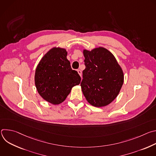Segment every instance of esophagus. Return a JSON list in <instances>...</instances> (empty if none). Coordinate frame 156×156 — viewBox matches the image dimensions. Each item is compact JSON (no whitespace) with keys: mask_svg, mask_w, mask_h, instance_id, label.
Returning a JSON list of instances; mask_svg holds the SVG:
<instances>
[{"mask_svg":"<svg viewBox=\"0 0 156 156\" xmlns=\"http://www.w3.org/2000/svg\"><path fill=\"white\" fill-rule=\"evenodd\" d=\"M77 72H78V74L80 75V76H81V74H82V72L80 70H77Z\"/></svg>","mask_w":156,"mask_h":156,"instance_id":"1","label":"esophagus"}]
</instances>
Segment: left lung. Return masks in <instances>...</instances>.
<instances>
[{
	"label": "left lung",
	"instance_id": "left-lung-1",
	"mask_svg": "<svg viewBox=\"0 0 156 156\" xmlns=\"http://www.w3.org/2000/svg\"><path fill=\"white\" fill-rule=\"evenodd\" d=\"M82 91L93 106L107 105L118 96L123 83V71L114 55L104 48L84 50Z\"/></svg>",
	"mask_w": 156,
	"mask_h": 156
}]
</instances>
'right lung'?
I'll return each instance as SVG.
<instances>
[{"label":"right lung","instance_id":"1","mask_svg":"<svg viewBox=\"0 0 156 156\" xmlns=\"http://www.w3.org/2000/svg\"><path fill=\"white\" fill-rule=\"evenodd\" d=\"M67 52L54 48L44 55L35 72V85L40 96L48 102L59 104L65 101L72 88L78 85L81 77L72 70Z\"/></svg>","mask_w":156,"mask_h":156}]
</instances>
